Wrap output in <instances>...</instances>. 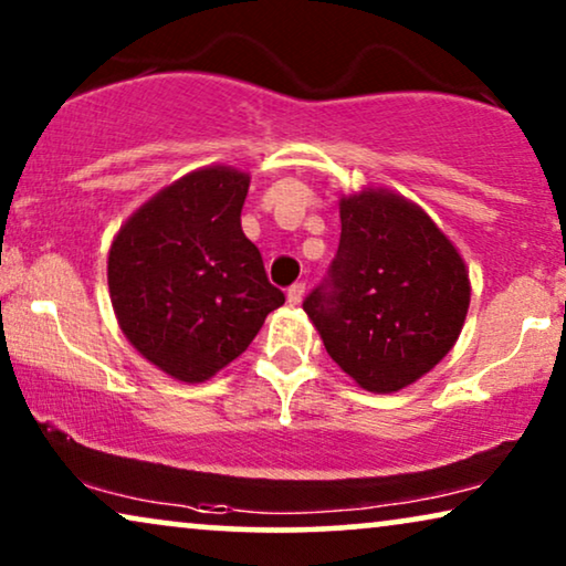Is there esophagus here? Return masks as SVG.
<instances>
[{
	"instance_id": "34e87169",
	"label": "esophagus",
	"mask_w": 566,
	"mask_h": 566,
	"mask_svg": "<svg viewBox=\"0 0 566 566\" xmlns=\"http://www.w3.org/2000/svg\"><path fill=\"white\" fill-rule=\"evenodd\" d=\"M304 293H306V283H293L289 289V304H293V306L301 304Z\"/></svg>"
}]
</instances>
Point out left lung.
<instances>
[{
    "label": "left lung",
    "instance_id": "obj_1",
    "mask_svg": "<svg viewBox=\"0 0 566 566\" xmlns=\"http://www.w3.org/2000/svg\"><path fill=\"white\" fill-rule=\"evenodd\" d=\"M343 234L304 298L329 358L363 389L415 384L451 350L469 308L461 254L430 216L384 190L339 203Z\"/></svg>",
    "mask_w": 566,
    "mask_h": 566
}]
</instances>
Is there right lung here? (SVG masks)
<instances>
[{
	"label": "right lung",
	"mask_w": 566,
	"mask_h": 566,
	"mask_svg": "<svg viewBox=\"0 0 566 566\" xmlns=\"http://www.w3.org/2000/svg\"><path fill=\"white\" fill-rule=\"evenodd\" d=\"M250 177L185 175L130 216L107 258L115 316L165 374L200 384L242 355L285 293L242 231Z\"/></svg>",
	"instance_id": "obj_1"
}]
</instances>
